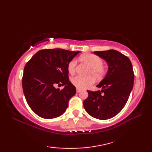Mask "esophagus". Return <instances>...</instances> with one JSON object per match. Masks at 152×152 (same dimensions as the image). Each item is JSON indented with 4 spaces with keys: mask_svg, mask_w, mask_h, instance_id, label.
Segmentation results:
<instances>
[{
    "mask_svg": "<svg viewBox=\"0 0 152 152\" xmlns=\"http://www.w3.org/2000/svg\"><path fill=\"white\" fill-rule=\"evenodd\" d=\"M80 91H81V89H76V92H77V93H79V92H80Z\"/></svg>",
    "mask_w": 152,
    "mask_h": 152,
    "instance_id": "1",
    "label": "esophagus"
}]
</instances>
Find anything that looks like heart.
Wrapping results in <instances>:
<instances>
[{
  "label": "heart",
  "mask_w": 152,
  "mask_h": 152,
  "mask_svg": "<svg viewBox=\"0 0 152 152\" xmlns=\"http://www.w3.org/2000/svg\"><path fill=\"white\" fill-rule=\"evenodd\" d=\"M80 59L86 63L90 69L88 72L89 75L86 77L81 76H76L71 78L70 82L72 84L78 89H84L91 86L95 83V80H102L105 77L108 72V68L105 64H103V59L101 57L95 54L88 53L83 55L80 57ZM77 66V60L73 59L68 64L67 69L70 74H74L76 72Z\"/></svg>",
  "instance_id": "heart-1"
}]
</instances>
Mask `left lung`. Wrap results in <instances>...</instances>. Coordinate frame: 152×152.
Here are the masks:
<instances>
[{
	"instance_id": "1",
	"label": "left lung",
	"mask_w": 152,
	"mask_h": 152,
	"mask_svg": "<svg viewBox=\"0 0 152 152\" xmlns=\"http://www.w3.org/2000/svg\"><path fill=\"white\" fill-rule=\"evenodd\" d=\"M106 60L108 71L97 86L101 91L87 90L88 97L83 102L86 112L99 119H110L124 108L134 84V72L130 59L114 50L94 51Z\"/></svg>"
}]
</instances>
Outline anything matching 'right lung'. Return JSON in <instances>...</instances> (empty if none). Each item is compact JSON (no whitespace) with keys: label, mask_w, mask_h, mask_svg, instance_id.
Here are the masks:
<instances>
[{"label":"right lung","mask_w":152,"mask_h":152,"mask_svg":"<svg viewBox=\"0 0 152 152\" xmlns=\"http://www.w3.org/2000/svg\"><path fill=\"white\" fill-rule=\"evenodd\" d=\"M79 53L59 48L41 50L25 64L23 90L27 104L38 116L52 119L66 111L70 99L76 93L69 81L68 64ZM56 85L65 88L56 89Z\"/></svg>","instance_id":"obj_1"}]
</instances>
